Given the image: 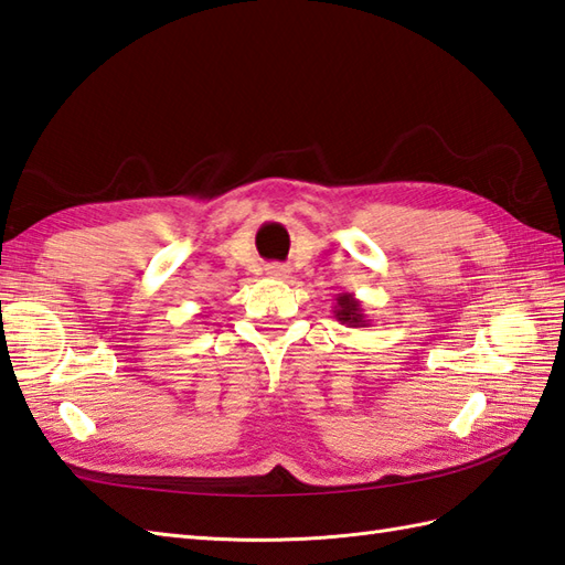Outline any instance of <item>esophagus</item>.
Here are the masks:
<instances>
[{"label":"esophagus","instance_id":"obj_1","mask_svg":"<svg viewBox=\"0 0 565 565\" xmlns=\"http://www.w3.org/2000/svg\"><path fill=\"white\" fill-rule=\"evenodd\" d=\"M266 273L270 275V278H278V280L290 278V268L282 266V263H270V266L266 268Z\"/></svg>","mask_w":565,"mask_h":565}]
</instances>
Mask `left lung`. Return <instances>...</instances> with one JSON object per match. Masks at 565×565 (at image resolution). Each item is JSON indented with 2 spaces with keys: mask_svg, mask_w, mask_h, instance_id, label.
<instances>
[{
  "mask_svg": "<svg viewBox=\"0 0 565 565\" xmlns=\"http://www.w3.org/2000/svg\"><path fill=\"white\" fill-rule=\"evenodd\" d=\"M333 317L350 326V329H362V326H370V319L365 315V309H362V302L350 292L343 295H335V305H333Z\"/></svg>",
  "mask_w": 565,
  "mask_h": 565,
  "instance_id": "1",
  "label": "left lung"
}]
</instances>
